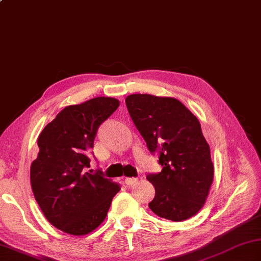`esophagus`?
Segmentation results:
<instances>
[{"label":"esophagus","instance_id":"esophagus-1","mask_svg":"<svg viewBox=\"0 0 261 261\" xmlns=\"http://www.w3.org/2000/svg\"><path fill=\"white\" fill-rule=\"evenodd\" d=\"M137 181H138V178H136V177H127V178H125L126 185H134Z\"/></svg>","mask_w":261,"mask_h":261}]
</instances>
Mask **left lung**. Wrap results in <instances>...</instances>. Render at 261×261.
Wrapping results in <instances>:
<instances>
[{"label":"left lung","instance_id":"left-lung-1","mask_svg":"<svg viewBox=\"0 0 261 261\" xmlns=\"http://www.w3.org/2000/svg\"><path fill=\"white\" fill-rule=\"evenodd\" d=\"M125 104L149 151L163 166L147 179L156 194L149 207L160 218L180 222L206 201L214 177L210 146L197 118L174 97L131 94Z\"/></svg>","mask_w":261,"mask_h":261}]
</instances>
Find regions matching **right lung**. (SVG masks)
I'll return each mask as SVG.
<instances>
[{"mask_svg":"<svg viewBox=\"0 0 261 261\" xmlns=\"http://www.w3.org/2000/svg\"><path fill=\"white\" fill-rule=\"evenodd\" d=\"M119 105L116 98L104 96L69 105L38 137V157L30 168L32 191L46 219L66 233L95 230L120 191L101 170L86 173L98 126Z\"/></svg>","mask_w":261,"mask_h":261,"instance_id":"right-lung-1","label":"right lung"}]
</instances>
